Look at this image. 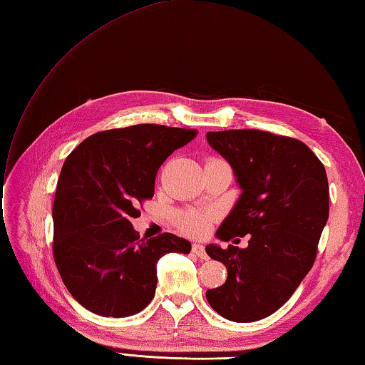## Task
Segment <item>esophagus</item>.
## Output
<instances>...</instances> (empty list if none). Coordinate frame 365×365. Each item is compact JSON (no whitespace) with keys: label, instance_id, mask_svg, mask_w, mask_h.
<instances>
[{"label":"esophagus","instance_id":"1","mask_svg":"<svg viewBox=\"0 0 365 365\" xmlns=\"http://www.w3.org/2000/svg\"><path fill=\"white\" fill-rule=\"evenodd\" d=\"M192 253L195 255V256H198L200 259H203V261H206V259L209 257L207 253H206L205 247L200 245V244H193V245H192Z\"/></svg>","mask_w":365,"mask_h":365}]
</instances>
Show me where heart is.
<instances>
[{
  "instance_id": "1",
  "label": "heart",
  "mask_w": 365,
  "mask_h": 365,
  "mask_svg": "<svg viewBox=\"0 0 365 365\" xmlns=\"http://www.w3.org/2000/svg\"><path fill=\"white\" fill-rule=\"evenodd\" d=\"M175 220L178 228L182 232L193 237H200L209 230L212 217L205 212H198V210H185V212L178 214Z\"/></svg>"
}]
</instances>
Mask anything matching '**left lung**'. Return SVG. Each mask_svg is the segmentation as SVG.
Segmentation results:
<instances>
[{
    "mask_svg": "<svg viewBox=\"0 0 365 365\" xmlns=\"http://www.w3.org/2000/svg\"><path fill=\"white\" fill-rule=\"evenodd\" d=\"M230 162L242 195L215 236H250L248 247L207 245L228 278L206 298L222 317L247 323L278 311L311 270L329 214L325 167L307 145L261 129L207 133Z\"/></svg>",
    "mask_w": 365,
    "mask_h": 365,
    "instance_id": "left-lung-1",
    "label": "left lung"
}]
</instances>
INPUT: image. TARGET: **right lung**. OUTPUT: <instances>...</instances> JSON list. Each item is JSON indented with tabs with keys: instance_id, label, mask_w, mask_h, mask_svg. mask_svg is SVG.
<instances>
[{
	"instance_id": "add662e5",
	"label": "right lung",
	"mask_w": 365,
	"mask_h": 365,
	"mask_svg": "<svg viewBox=\"0 0 365 365\" xmlns=\"http://www.w3.org/2000/svg\"><path fill=\"white\" fill-rule=\"evenodd\" d=\"M195 129L134 125L96 133L66 159L53 205V256L79 304L103 317L140 312L155 297L156 264L190 253V242L164 232L140 239L131 220L155 195L159 167Z\"/></svg>"
}]
</instances>
